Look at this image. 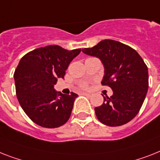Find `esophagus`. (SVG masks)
Listing matches in <instances>:
<instances>
[{"instance_id":"esophagus-1","label":"esophagus","mask_w":160,"mask_h":160,"mask_svg":"<svg viewBox=\"0 0 160 160\" xmlns=\"http://www.w3.org/2000/svg\"><path fill=\"white\" fill-rule=\"evenodd\" d=\"M82 95H83V96H92V94H91V93H88V92H83Z\"/></svg>"}]
</instances>
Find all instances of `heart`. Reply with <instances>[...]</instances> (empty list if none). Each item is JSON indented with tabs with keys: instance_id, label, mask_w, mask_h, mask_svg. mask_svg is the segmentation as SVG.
Instances as JSON below:
<instances>
[{
	"instance_id": "heart-1",
	"label": "heart",
	"mask_w": 160,
	"mask_h": 160,
	"mask_svg": "<svg viewBox=\"0 0 160 160\" xmlns=\"http://www.w3.org/2000/svg\"><path fill=\"white\" fill-rule=\"evenodd\" d=\"M82 88H88V84H87V83H82Z\"/></svg>"
}]
</instances>
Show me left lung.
I'll use <instances>...</instances> for the list:
<instances>
[{
	"label": "left lung",
	"mask_w": 160,
	"mask_h": 160,
	"mask_svg": "<svg viewBox=\"0 0 160 160\" xmlns=\"http://www.w3.org/2000/svg\"><path fill=\"white\" fill-rule=\"evenodd\" d=\"M82 51L101 59L105 68L101 84L113 90V95L103 96V104L95 108L99 121L109 127L130 122L139 112L148 91V68L142 58L132 47L109 39Z\"/></svg>",
	"instance_id": "obj_1"
}]
</instances>
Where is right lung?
<instances>
[{"instance_id":"obj_1","label":"right lung","mask_w":160,"mask_h":160,"mask_svg":"<svg viewBox=\"0 0 160 160\" xmlns=\"http://www.w3.org/2000/svg\"><path fill=\"white\" fill-rule=\"evenodd\" d=\"M81 49L68 51L59 46L36 49L22 57L14 71L18 101L25 113L36 124L47 128L64 125L71 115L78 95L56 92L58 78L65 71Z\"/></svg>"}]
</instances>
